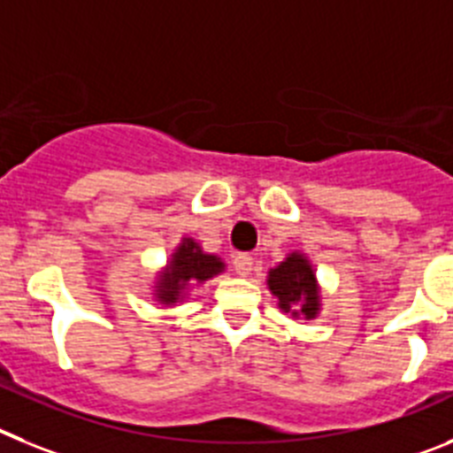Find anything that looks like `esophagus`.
<instances>
[{
  "label": "esophagus",
  "mask_w": 453,
  "mask_h": 453,
  "mask_svg": "<svg viewBox=\"0 0 453 453\" xmlns=\"http://www.w3.org/2000/svg\"><path fill=\"white\" fill-rule=\"evenodd\" d=\"M234 271H237V275H249L250 271H253V255L249 253H239L237 257H234Z\"/></svg>",
  "instance_id": "esophagus-1"
}]
</instances>
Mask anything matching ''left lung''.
<instances>
[{"instance_id": "left-lung-1", "label": "left lung", "mask_w": 453, "mask_h": 453, "mask_svg": "<svg viewBox=\"0 0 453 453\" xmlns=\"http://www.w3.org/2000/svg\"><path fill=\"white\" fill-rule=\"evenodd\" d=\"M271 294L278 298V308L289 312L292 317L314 319L321 310L319 285L314 278V269L310 259L303 253H289L285 262L269 271L266 278Z\"/></svg>"}]
</instances>
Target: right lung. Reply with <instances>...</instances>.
Listing matches in <instances>:
<instances>
[{
	"instance_id": "obj_1",
	"label": "right lung",
	"mask_w": 453,
	"mask_h": 453,
	"mask_svg": "<svg viewBox=\"0 0 453 453\" xmlns=\"http://www.w3.org/2000/svg\"><path fill=\"white\" fill-rule=\"evenodd\" d=\"M226 265L221 257L204 253L191 237H184L175 253L168 259L155 285V298L161 305H175L187 298L188 285L204 282L223 273Z\"/></svg>"
}]
</instances>
